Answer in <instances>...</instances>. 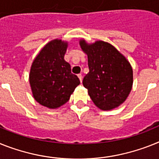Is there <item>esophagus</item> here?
Returning a JSON list of instances; mask_svg holds the SVG:
<instances>
[{
	"label": "esophagus",
	"instance_id": "34e87169",
	"mask_svg": "<svg viewBox=\"0 0 159 159\" xmlns=\"http://www.w3.org/2000/svg\"><path fill=\"white\" fill-rule=\"evenodd\" d=\"M77 77H79L80 81H81V82H82V74H81V73H79V74H77Z\"/></svg>",
	"mask_w": 159,
	"mask_h": 159
}]
</instances>
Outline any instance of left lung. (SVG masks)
Here are the masks:
<instances>
[{
	"instance_id": "left-lung-1",
	"label": "left lung",
	"mask_w": 159,
	"mask_h": 159,
	"mask_svg": "<svg viewBox=\"0 0 159 159\" xmlns=\"http://www.w3.org/2000/svg\"><path fill=\"white\" fill-rule=\"evenodd\" d=\"M80 46L87 55L89 66L82 83L93 102L104 111L122 104L133 86L130 63L115 47L104 41L88 44L81 39Z\"/></svg>"
}]
</instances>
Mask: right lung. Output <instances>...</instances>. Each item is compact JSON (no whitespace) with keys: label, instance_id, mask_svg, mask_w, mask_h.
I'll use <instances>...</instances> for the list:
<instances>
[{"label":"right lung","instance_id":"add662e5","mask_svg":"<svg viewBox=\"0 0 159 159\" xmlns=\"http://www.w3.org/2000/svg\"><path fill=\"white\" fill-rule=\"evenodd\" d=\"M68 43L54 39L47 43L32 63L29 81L34 99L48 108H58L69 101L80 84L65 61Z\"/></svg>","mask_w":159,"mask_h":159}]
</instances>
